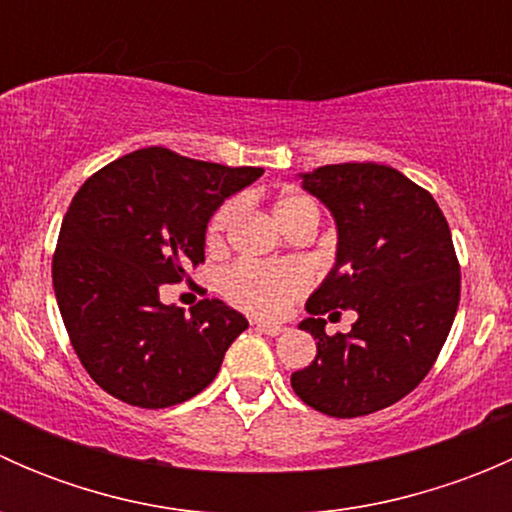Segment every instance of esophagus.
<instances>
[{
    "instance_id": "1",
    "label": "esophagus",
    "mask_w": 512,
    "mask_h": 512,
    "mask_svg": "<svg viewBox=\"0 0 512 512\" xmlns=\"http://www.w3.org/2000/svg\"><path fill=\"white\" fill-rule=\"evenodd\" d=\"M255 329L262 334H270V337H277V334L285 332V327H280V324H270V322H255Z\"/></svg>"
}]
</instances>
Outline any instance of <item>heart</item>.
<instances>
[{
    "label": "heart",
    "instance_id": "heart-1",
    "mask_svg": "<svg viewBox=\"0 0 512 512\" xmlns=\"http://www.w3.org/2000/svg\"><path fill=\"white\" fill-rule=\"evenodd\" d=\"M237 210H240L237 200H227V203L215 210L208 223V230H205V242L210 247H218L225 240L227 230L235 223ZM304 215H317L319 218L317 203L312 198H307V195L287 193L275 200V218L282 227L304 218ZM309 282H312V277H309L307 267L294 260H242L227 267L223 277H220V287H223L225 297L235 307L252 314H260V317H280L282 312H287V307L294 299H299L307 292Z\"/></svg>",
    "mask_w": 512,
    "mask_h": 512
}]
</instances>
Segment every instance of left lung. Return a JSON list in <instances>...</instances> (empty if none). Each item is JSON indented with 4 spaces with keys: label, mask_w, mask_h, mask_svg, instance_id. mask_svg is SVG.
Instances as JSON below:
<instances>
[{
    "label": "left lung",
    "mask_w": 512,
    "mask_h": 512,
    "mask_svg": "<svg viewBox=\"0 0 512 512\" xmlns=\"http://www.w3.org/2000/svg\"><path fill=\"white\" fill-rule=\"evenodd\" d=\"M302 185L332 210L339 247L299 324L317 356L292 389L319 414H374L426 379L451 332L461 299L451 227L433 195L389 165H322ZM342 308L357 312L353 332L327 335L323 317Z\"/></svg>",
    "instance_id": "left-lung-1"
}]
</instances>
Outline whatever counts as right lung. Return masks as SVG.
Masks as SVG:
<instances>
[{
	"label": "right lung",
	"instance_id": "obj_1",
	"mask_svg": "<svg viewBox=\"0 0 512 512\" xmlns=\"http://www.w3.org/2000/svg\"><path fill=\"white\" fill-rule=\"evenodd\" d=\"M265 173L170 148L96 170L71 200L51 260L56 302L81 366L106 394L141 409L183 404L218 376L247 319L223 299L190 314L160 287L205 262V227L227 195Z\"/></svg>",
	"mask_w": 512,
	"mask_h": 512
}]
</instances>
